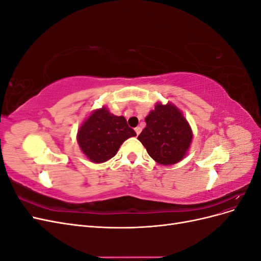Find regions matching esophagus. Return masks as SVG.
<instances>
[{"label":"esophagus","mask_w":261,"mask_h":261,"mask_svg":"<svg viewBox=\"0 0 261 261\" xmlns=\"http://www.w3.org/2000/svg\"><path fill=\"white\" fill-rule=\"evenodd\" d=\"M135 132H136L137 136H138L139 134H140V132H141V127H139V126H137V127H135Z\"/></svg>","instance_id":"1"}]
</instances>
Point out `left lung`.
Wrapping results in <instances>:
<instances>
[{"instance_id":"left-lung-1","label":"left lung","mask_w":261,"mask_h":261,"mask_svg":"<svg viewBox=\"0 0 261 261\" xmlns=\"http://www.w3.org/2000/svg\"><path fill=\"white\" fill-rule=\"evenodd\" d=\"M146 124L138 139L153 160L171 165L183 159L191 146L193 133L174 106L158 103L146 117Z\"/></svg>"}]
</instances>
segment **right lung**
<instances>
[{"label":"right lung","instance_id":"1","mask_svg":"<svg viewBox=\"0 0 261 261\" xmlns=\"http://www.w3.org/2000/svg\"><path fill=\"white\" fill-rule=\"evenodd\" d=\"M136 136L124 116L110 113L106 108L94 111L78 130L77 141L83 152L96 163L113 158L126 139Z\"/></svg>","mask_w":261,"mask_h":261}]
</instances>
